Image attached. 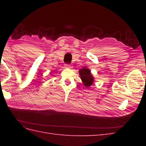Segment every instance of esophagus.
<instances>
[{"mask_svg": "<svg viewBox=\"0 0 146 146\" xmlns=\"http://www.w3.org/2000/svg\"><path fill=\"white\" fill-rule=\"evenodd\" d=\"M65 68H69V69H70V68H72V66H71L70 64H65Z\"/></svg>", "mask_w": 146, "mask_h": 146, "instance_id": "1", "label": "esophagus"}]
</instances>
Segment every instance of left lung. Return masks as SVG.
Instances as JSON below:
<instances>
[{
	"instance_id": "8db88e82",
	"label": "left lung",
	"mask_w": 146,
	"mask_h": 146,
	"mask_svg": "<svg viewBox=\"0 0 146 146\" xmlns=\"http://www.w3.org/2000/svg\"><path fill=\"white\" fill-rule=\"evenodd\" d=\"M78 72L83 84L84 85L85 87L88 88L91 85H94L95 78L89 68L84 66L82 69H80Z\"/></svg>"
}]
</instances>
